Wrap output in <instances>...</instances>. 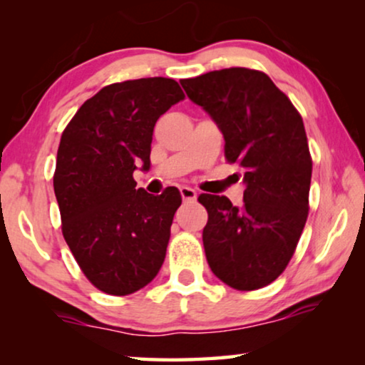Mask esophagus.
Instances as JSON below:
<instances>
[{
    "mask_svg": "<svg viewBox=\"0 0 365 365\" xmlns=\"http://www.w3.org/2000/svg\"><path fill=\"white\" fill-rule=\"evenodd\" d=\"M179 191H181V196L186 202H192V201H196V199H197V192L194 191L192 187L181 186V187H179Z\"/></svg>",
    "mask_w": 365,
    "mask_h": 365,
    "instance_id": "obj_1",
    "label": "esophagus"
}]
</instances>
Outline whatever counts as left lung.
Wrapping results in <instances>:
<instances>
[{
    "mask_svg": "<svg viewBox=\"0 0 365 365\" xmlns=\"http://www.w3.org/2000/svg\"><path fill=\"white\" fill-rule=\"evenodd\" d=\"M224 138L246 184L241 207L201 194L204 251L214 276L237 291L261 289L291 261L309 212L312 159L301 114L267 74L226 68L181 81Z\"/></svg>",
    "mask_w": 365,
    "mask_h": 365,
    "instance_id": "8db88e82",
    "label": "left lung"
}]
</instances>
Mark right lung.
Returning a JSON list of instances; mask_svg holds the SVG:
<instances>
[{"mask_svg": "<svg viewBox=\"0 0 365 365\" xmlns=\"http://www.w3.org/2000/svg\"><path fill=\"white\" fill-rule=\"evenodd\" d=\"M184 99L171 78L109 84L88 99L64 129L54 194L63 236L99 291L128 296L161 269L181 194L136 189L133 173L151 168L154 124Z\"/></svg>", "mask_w": 365, "mask_h": 365, "instance_id": "add662e5", "label": "right lung"}]
</instances>
